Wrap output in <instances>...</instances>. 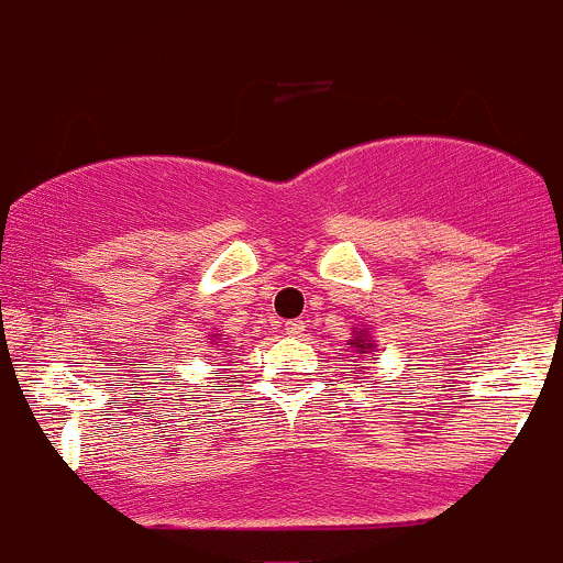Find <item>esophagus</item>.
Listing matches in <instances>:
<instances>
[{"label": "esophagus", "instance_id": "34e87169", "mask_svg": "<svg viewBox=\"0 0 563 563\" xmlns=\"http://www.w3.org/2000/svg\"><path fill=\"white\" fill-rule=\"evenodd\" d=\"M303 330H306L303 319H292V322H284V332H287V335H292V338L303 335Z\"/></svg>", "mask_w": 563, "mask_h": 563}]
</instances>
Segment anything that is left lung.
<instances>
[{"label": "left lung", "instance_id": "obj_1", "mask_svg": "<svg viewBox=\"0 0 563 563\" xmlns=\"http://www.w3.org/2000/svg\"><path fill=\"white\" fill-rule=\"evenodd\" d=\"M356 335L352 338V343H349V346L354 349L356 354L360 356H365V354H371L373 349H376V343L371 341V335H367V328H362V330H354Z\"/></svg>", "mask_w": 563, "mask_h": 563}]
</instances>
